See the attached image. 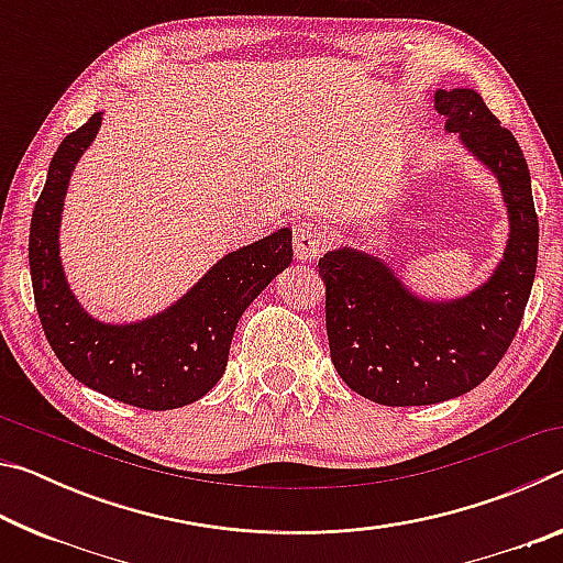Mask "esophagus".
Segmentation results:
<instances>
[{
	"mask_svg": "<svg viewBox=\"0 0 563 563\" xmlns=\"http://www.w3.org/2000/svg\"><path fill=\"white\" fill-rule=\"evenodd\" d=\"M292 247L298 261H316L322 247H325V233L320 223L302 221L292 228Z\"/></svg>",
	"mask_w": 563,
	"mask_h": 563,
	"instance_id": "1",
	"label": "esophagus"
}]
</instances>
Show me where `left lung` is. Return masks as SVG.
Here are the masks:
<instances>
[{"mask_svg": "<svg viewBox=\"0 0 563 563\" xmlns=\"http://www.w3.org/2000/svg\"><path fill=\"white\" fill-rule=\"evenodd\" d=\"M446 133L497 180L507 241L487 280L454 298L417 292L393 263L355 245L318 261L330 357L350 389L387 407L437 405L487 379L527 308L539 255L529 166L474 89L434 91Z\"/></svg>", "mask_w": 563, "mask_h": 563, "instance_id": "obj_1", "label": "left lung"}]
</instances>
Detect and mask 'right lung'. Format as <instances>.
<instances>
[{
	"instance_id": "1",
	"label": "right lung",
	"mask_w": 563,
	"mask_h": 563,
	"mask_svg": "<svg viewBox=\"0 0 563 563\" xmlns=\"http://www.w3.org/2000/svg\"><path fill=\"white\" fill-rule=\"evenodd\" d=\"M101 113L62 141L34 206L30 271L36 312L54 355L81 385L156 412L186 407L223 377L238 320L292 261V231L280 228L225 253L180 298L151 316L97 318L66 278L62 218L74 168L97 139Z\"/></svg>"
}]
</instances>
